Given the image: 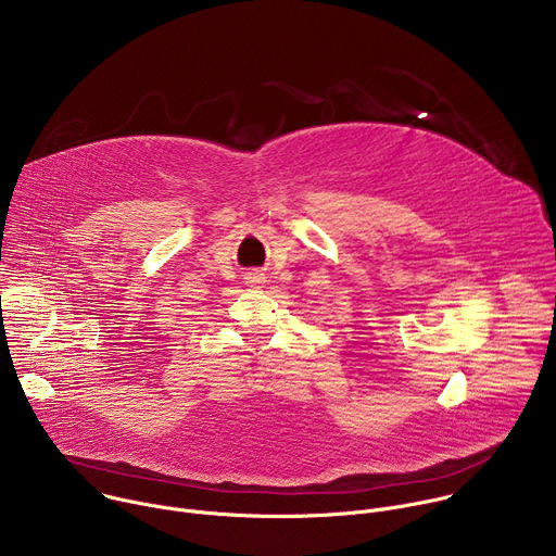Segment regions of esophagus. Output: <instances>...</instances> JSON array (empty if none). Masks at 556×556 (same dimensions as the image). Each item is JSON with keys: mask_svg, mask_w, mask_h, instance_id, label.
Listing matches in <instances>:
<instances>
[{"mask_svg": "<svg viewBox=\"0 0 556 556\" xmlns=\"http://www.w3.org/2000/svg\"><path fill=\"white\" fill-rule=\"evenodd\" d=\"M247 279H249L251 286H262L264 283V275L262 273H249Z\"/></svg>", "mask_w": 556, "mask_h": 556, "instance_id": "34e87169", "label": "esophagus"}]
</instances>
